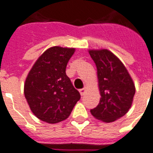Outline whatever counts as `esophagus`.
Returning <instances> with one entry per match:
<instances>
[{
	"label": "esophagus",
	"instance_id": "34e87169",
	"mask_svg": "<svg viewBox=\"0 0 153 153\" xmlns=\"http://www.w3.org/2000/svg\"><path fill=\"white\" fill-rule=\"evenodd\" d=\"M79 92H80V94H81V96H83L84 94H85V88H83V89H81L80 90H79Z\"/></svg>",
	"mask_w": 153,
	"mask_h": 153
}]
</instances>
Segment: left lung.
<instances>
[{
	"mask_svg": "<svg viewBox=\"0 0 153 153\" xmlns=\"http://www.w3.org/2000/svg\"><path fill=\"white\" fill-rule=\"evenodd\" d=\"M97 70L101 98L92 115L105 123L120 119L128 112L135 93V84L121 60L107 49L89 50Z\"/></svg>",
	"mask_w": 153,
	"mask_h": 153,
	"instance_id": "1",
	"label": "left lung"
}]
</instances>
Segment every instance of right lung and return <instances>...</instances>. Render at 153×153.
<instances>
[{"mask_svg": "<svg viewBox=\"0 0 153 153\" xmlns=\"http://www.w3.org/2000/svg\"><path fill=\"white\" fill-rule=\"evenodd\" d=\"M74 52L75 48H48L29 72L24 94L33 114L42 121L57 123L68 119L81 98L65 72Z\"/></svg>", "mask_w": 153, "mask_h": 153, "instance_id": "obj_1", "label": "right lung"}]
</instances>
